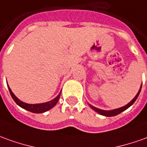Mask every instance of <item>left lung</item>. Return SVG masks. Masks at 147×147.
<instances>
[{
	"label": "left lung",
	"mask_w": 147,
	"mask_h": 147,
	"mask_svg": "<svg viewBox=\"0 0 147 147\" xmlns=\"http://www.w3.org/2000/svg\"><path fill=\"white\" fill-rule=\"evenodd\" d=\"M141 88H142V85H141V87H140L139 91H138V93H137V95H135V97L131 100V102H128L127 105L123 106V107H119V108H117V109H114V110H110V111H105V110L98 109V108L95 107H94V106L91 105V104H89V106H90V107H91V109H93L95 111L98 113L99 115H103V116H107V117L115 116V115H119V114H120L121 112L124 111L125 110H127V108H129V107H131V106L132 105L134 102H135V100L137 99V98L138 97V95H139V93H140V91H141Z\"/></svg>",
	"instance_id": "left-lung-1"
}]
</instances>
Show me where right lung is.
Returning a JSON list of instances; mask_svg holds the SVG:
<instances>
[{"instance_id": "right-lung-1", "label": "right lung", "mask_w": 147, "mask_h": 147, "mask_svg": "<svg viewBox=\"0 0 147 147\" xmlns=\"http://www.w3.org/2000/svg\"><path fill=\"white\" fill-rule=\"evenodd\" d=\"M8 88H9L10 95H11L12 98H13V100L15 101V102L17 105L20 106V107H22L24 110H27L28 111H30V112L36 113V114L46 112L49 110L52 109V107H55L56 103L58 102L59 97H60V94H61V92H59V94L56 96V98H53V99H52L51 101H49V102H42V103H36V104H30V103H26V102H22L21 100H20L19 98L16 97V95L13 94V92L11 90V88L9 87V85H8Z\"/></svg>"}]
</instances>
